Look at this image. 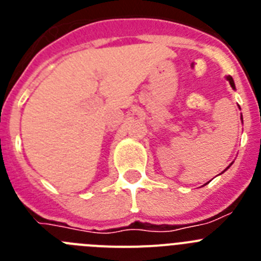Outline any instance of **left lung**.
I'll use <instances>...</instances> for the list:
<instances>
[{
    "label": "left lung",
    "mask_w": 261,
    "mask_h": 261,
    "mask_svg": "<svg viewBox=\"0 0 261 261\" xmlns=\"http://www.w3.org/2000/svg\"><path fill=\"white\" fill-rule=\"evenodd\" d=\"M226 80L229 81V84H230V87L233 88V89H236V84H234V80H233V77H231V76H226ZM241 120H242V123H243L242 114H241ZM230 166H231V164H230ZM230 166H229V167H230ZM229 167H228V168H229ZM228 168H226V169H228ZM226 169H225V171H226ZM225 171H223V172H225ZM207 184H208V182H207ZM207 184H204V185H207Z\"/></svg>",
    "instance_id": "8db88e82"
}]
</instances>
